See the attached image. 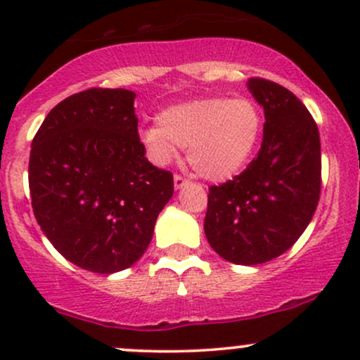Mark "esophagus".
Returning <instances> with one entry per match:
<instances>
[{"label":"esophagus","mask_w":360,"mask_h":360,"mask_svg":"<svg viewBox=\"0 0 360 360\" xmlns=\"http://www.w3.org/2000/svg\"><path fill=\"white\" fill-rule=\"evenodd\" d=\"M186 184H189V181L186 179L184 176L174 174V188H176V189H181V188H183V186H186Z\"/></svg>","instance_id":"1"}]
</instances>
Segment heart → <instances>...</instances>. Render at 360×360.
<instances>
[{
	"label": "heart",
	"mask_w": 360,
	"mask_h": 360,
	"mask_svg": "<svg viewBox=\"0 0 360 360\" xmlns=\"http://www.w3.org/2000/svg\"><path fill=\"white\" fill-rule=\"evenodd\" d=\"M159 127L140 131L157 164L174 159L176 146L188 147V162L206 179L223 181L249 162L262 131L259 106L247 98H205L179 103L157 115Z\"/></svg>",
	"instance_id": "b5f03b06"
}]
</instances>
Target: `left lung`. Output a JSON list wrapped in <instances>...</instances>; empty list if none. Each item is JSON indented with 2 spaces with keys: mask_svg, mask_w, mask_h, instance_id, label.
<instances>
[{
  "mask_svg": "<svg viewBox=\"0 0 360 360\" xmlns=\"http://www.w3.org/2000/svg\"><path fill=\"white\" fill-rule=\"evenodd\" d=\"M264 108L257 155L233 179L210 186L205 233L218 255L255 266L284 254L307 230L321 191L320 134L307 106L278 82L250 77Z\"/></svg>",
  "mask_w": 360,
  "mask_h": 360,
  "instance_id": "obj_1",
  "label": "left lung"
}]
</instances>
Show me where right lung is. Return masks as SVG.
<instances>
[{
  "label": "right lung",
  "instance_id": "1",
  "mask_svg": "<svg viewBox=\"0 0 360 360\" xmlns=\"http://www.w3.org/2000/svg\"><path fill=\"white\" fill-rule=\"evenodd\" d=\"M135 93L91 88L53 106L32 142L28 186L45 237L81 269L111 274L142 257L174 193L139 137Z\"/></svg>",
  "mask_w": 360,
  "mask_h": 360
}]
</instances>
